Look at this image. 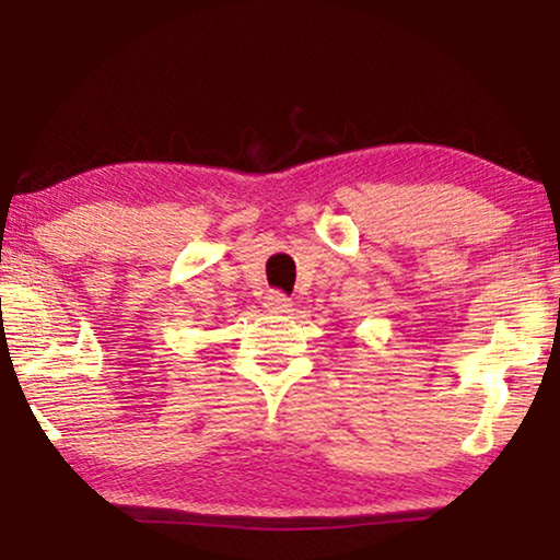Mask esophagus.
Returning <instances> with one entry per match:
<instances>
[{
	"label": "esophagus",
	"instance_id": "34e87169",
	"mask_svg": "<svg viewBox=\"0 0 560 560\" xmlns=\"http://www.w3.org/2000/svg\"><path fill=\"white\" fill-rule=\"evenodd\" d=\"M293 308V303H290V298H285L282 293H270L265 298V311L267 313H275V316H280V313H290Z\"/></svg>",
	"mask_w": 560,
	"mask_h": 560
}]
</instances>
